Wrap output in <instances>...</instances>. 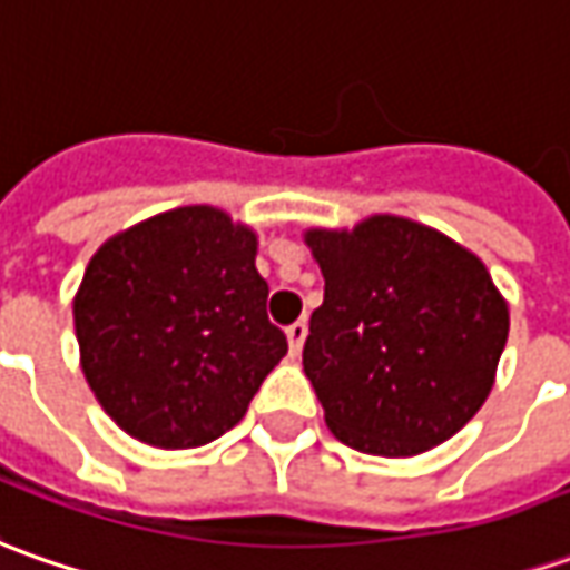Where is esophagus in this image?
<instances>
[{"label": "esophagus", "instance_id": "34e87169", "mask_svg": "<svg viewBox=\"0 0 570 570\" xmlns=\"http://www.w3.org/2000/svg\"><path fill=\"white\" fill-rule=\"evenodd\" d=\"M305 334H308V324H305V321H296V324L286 327V340H289V355H293V358L302 352Z\"/></svg>", "mask_w": 570, "mask_h": 570}]
</instances>
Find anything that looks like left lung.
Returning <instances> with one entry per match:
<instances>
[{"instance_id": "1", "label": "left lung", "mask_w": 570, "mask_h": 570, "mask_svg": "<svg viewBox=\"0 0 570 570\" xmlns=\"http://www.w3.org/2000/svg\"><path fill=\"white\" fill-rule=\"evenodd\" d=\"M324 274L302 350L324 421L346 446L405 459L446 443L487 402L509 302L455 239L399 215L305 230Z\"/></svg>"}]
</instances>
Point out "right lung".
Instances as JSON below:
<instances>
[{"label": "right lung", "mask_w": 570, "mask_h": 570, "mask_svg": "<svg viewBox=\"0 0 570 570\" xmlns=\"http://www.w3.org/2000/svg\"><path fill=\"white\" fill-rule=\"evenodd\" d=\"M255 253L253 227L215 205L161 212L96 249L73 334L92 396L124 433L193 449L246 415L286 355Z\"/></svg>", "instance_id": "1"}]
</instances>
